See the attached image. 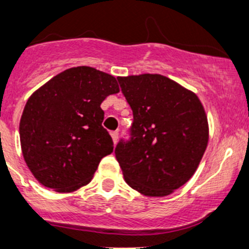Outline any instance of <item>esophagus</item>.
I'll list each match as a JSON object with an SVG mask.
<instances>
[{
  "mask_svg": "<svg viewBox=\"0 0 249 249\" xmlns=\"http://www.w3.org/2000/svg\"><path fill=\"white\" fill-rule=\"evenodd\" d=\"M110 135H111V139H113L114 143L117 142L118 138H119V132H118V131H111V132H110Z\"/></svg>",
  "mask_w": 249,
  "mask_h": 249,
  "instance_id": "obj_1",
  "label": "esophagus"
}]
</instances>
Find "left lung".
Instances as JSON below:
<instances>
[{"label":"left lung","mask_w":249,"mask_h":249,"mask_svg":"<svg viewBox=\"0 0 249 249\" xmlns=\"http://www.w3.org/2000/svg\"><path fill=\"white\" fill-rule=\"evenodd\" d=\"M134 122L115 157L124 179L146 196H166L182 187L200 163L209 141L198 96L162 75L118 77Z\"/></svg>","instance_id":"1"}]
</instances>
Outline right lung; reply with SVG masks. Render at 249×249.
<instances>
[{
    "label": "right lung",
    "mask_w": 249,
    "mask_h": 249,
    "mask_svg": "<svg viewBox=\"0 0 249 249\" xmlns=\"http://www.w3.org/2000/svg\"><path fill=\"white\" fill-rule=\"evenodd\" d=\"M115 77L89 66L65 70L29 97L19 123L23 157L36 179L59 193L88 184L113 140L101 104Z\"/></svg>",
    "instance_id": "right-lung-1"
}]
</instances>
